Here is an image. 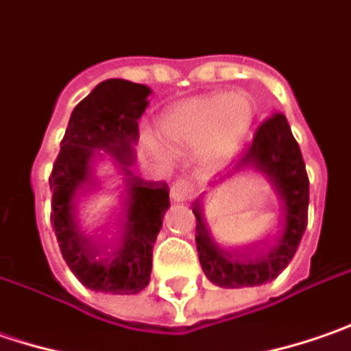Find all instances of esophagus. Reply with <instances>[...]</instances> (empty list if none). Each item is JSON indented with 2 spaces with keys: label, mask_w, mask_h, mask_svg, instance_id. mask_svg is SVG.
<instances>
[{
  "label": "esophagus",
  "mask_w": 351,
  "mask_h": 351,
  "mask_svg": "<svg viewBox=\"0 0 351 351\" xmlns=\"http://www.w3.org/2000/svg\"><path fill=\"white\" fill-rule=\"evenodd\" d=\"M194 196H196L194 184H191L184 178L176 180L175 184H173V189H171V200L173 202H186V200H192Z\"/></svg>",
  "instance_id": "34e87169"
}]
</instances>
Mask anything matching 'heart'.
<instances>
[{
  "instance_id": "heart-1",
  "label": "heart",
  "mask_w": 351,
  "mask_h": 351,
  "mask_svg": "<svg viewBox=\"0 0 351 351\" xmlns=\"http://www.w3.org/2000/svg\"><path fill=\"white\" fill-rule=\"evenodd\" d=\"M252 106L239 94H210L191 98L160 117L159 133L173 151L198 149L200 159L214 165L236 151L239 139L250 128ZM147 147L160 153L153 139Z\"/></svg>"
}]
</instances>
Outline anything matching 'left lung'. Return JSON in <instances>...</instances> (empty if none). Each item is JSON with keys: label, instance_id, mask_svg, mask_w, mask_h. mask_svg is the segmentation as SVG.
Wrapping results in <instances>:
<instances>
[{"label": "left lung", "instance_id": "left-lung-1", "mask_svg": "<svg viewBox=\"0 0 351 351\" xmlns=\"http://www.w3.org/2000/svg\"><path fill=\"white\" fill-rule=\"evenodd\" d=\"M255 171L267 178L281 200V223L265 247L253 253H236L220 245L208 223L200 204L192 208L196 216V250L204 275L223 289L257 287L273 281L295 257L306 230L308 214V176L287 117L273 114L259 125L243 157L223 176Z\"/></svg>", "mask_w": 351, "mask_h": 351}]
</instances>
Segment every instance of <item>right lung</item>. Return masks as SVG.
I'll return each mask as SVG.
<instances>
[{
	"label": "right lung",
	"mask_w": 351,
	"mask_h": 351,
	"mask_svg": "<svg viewBox=\"0 0 351 351\" xmlns=\"http://www.w3.org/2000/svg\"><path fill=\"white\" fill-rule=\"evenodd\" d=\"M151 88L121 78L99 82L70 115L60 153L49 178L54 234L60 253L84 287L96 293L137 295L151 279L153 245L169 186L145 182L131 169L139 141V117ZM101 160H114L124 175V200L114 221L99 230L77 216V200L91 188Z\"/></svg>",
	"instance_id": "obj_1"
}]
</instances>
